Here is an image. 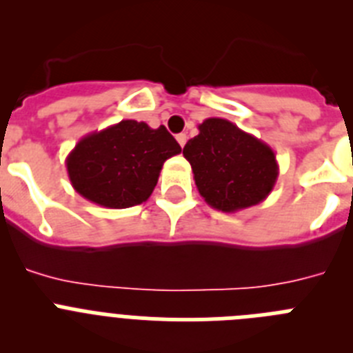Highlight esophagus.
Wrapping results in <instances>:
<instances>
[{"mask_svg":"<svg viewBox=\"0 0 353 353\" xmlns=\"http://www.w3.org/2000/svg\"><path fill=\"white\" fill-rule=\"evenodd\" d=\"M176 141H179V145L183 148V145H185V143H187V136H185V134H179V136H176Z\"/></svg>","mask_w":353,"mask_h":353,"instance_id":"esophagus-1","label":"esophagus"}]
</instances>
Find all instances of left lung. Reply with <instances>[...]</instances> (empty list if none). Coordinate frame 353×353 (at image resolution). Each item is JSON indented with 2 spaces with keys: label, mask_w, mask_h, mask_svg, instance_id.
<instances>
[{
  "label": "left lung",
  "mask_w": 353,
  "mask_h": 353,
  "mask_svg": "<svg viewBox=\"0 0 353 353\" xmlns=\"http://www.w3.org/2000/svg\"><path fill=\"white\" fill-rule=\"evenodd\" d=\"M183 146L201 198L226 214L261 203L276 185L279 166L267 143L224 118H207Z\"/></svg>",
  "instance_id": "1"
}]
</instances>
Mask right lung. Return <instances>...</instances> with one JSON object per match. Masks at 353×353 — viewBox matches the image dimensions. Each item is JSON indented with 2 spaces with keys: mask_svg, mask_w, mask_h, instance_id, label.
<instances>
[{
  "mask_svg": "<svg viewBox=\"0 0 353 353\" xmlns=\"http://www.w3.org/2000/svg\"><path fill=\"white\" fill-rule=\"evenodd\" d=\"M182 148L166 127L120 123L86 134L67 155L68 179L83 198L105 208L141 205L157 185L162 164Z\"/></svg>",
  "mask_w": 353,
  "mask_h": 353,
  "instance_id": "obj_1",
  "label": "right lung"
}]
</instances>
